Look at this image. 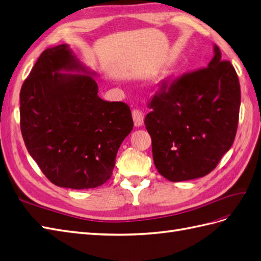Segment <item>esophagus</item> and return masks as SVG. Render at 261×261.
I'll list each match as a JSON object with an SVG mask.
<instances>
[{"mask_svg": "<svg viewBox=\"0 0 261 261\" xmlns=\"http://www.w3.org/2000/svg\"><path fill=\"white\" fill-rule=\"evenodd\" d=\"M132 118H133V122H135L136 126H141L144 122V115L141 110H138V109L133 110Z\"/></svg>", "mask_w": 261, "mask_h": 261, "instance_id": "esophagus-1", "label": "esophagus"}]
</instances>
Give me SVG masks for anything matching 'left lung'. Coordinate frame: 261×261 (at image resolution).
<instances>
[{
  "mask_svg": "<svg viewBox=\"0 0 261 261\" xmlns=\"http://www.w3.org/2000/svg\"><path fill=\"white\" fill-rule=\"evenodd\" d=\"M207 68L165 82L144 119L158 172L172 182L203 177L236 137L240 85L216 45Z\"/></svg>",
  "mask_w": 261,
  "mask_h": 261,
  "instance_id": "left-lung-1",
  "label": "left lung"
}]
</instances>
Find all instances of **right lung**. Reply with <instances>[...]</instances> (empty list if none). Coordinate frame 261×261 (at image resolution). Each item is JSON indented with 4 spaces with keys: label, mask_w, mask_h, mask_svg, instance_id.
Segmentation results:
<instances>
[{
    "label": "right lung",
    "mask_w": 261,
    "mask_h": 261,
    "mask_svg": "<svg viewBox=\"0 0 261 261\" xmlns=\"http://www.w3.org/2000/svg\"><path fill=\"white\" fill-rule=\"evenodd\" d=\"M97 76L62 44L42 53L22 86L26 149L59 188L86 190L106 183L133 129L128 105L98 96Z\"/></svg>",
    "instance_id": "right-lung-1"
}]
</instances>
